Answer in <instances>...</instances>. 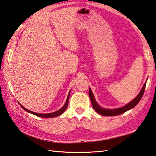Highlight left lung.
I'll list each match as a JSON object with an SVG mask.
<instances>
[{
  "label": "left lung",
  "mask_w": 156,
  "mask_h": 156,
  "mask_svg": "<svg viewBox=\"0 0 156 156\" xmlns=\"http://www.w3.org/2000/svg\"><path fill=\"white\" fill-rule=\"evenodd\" d=\"M147 82L144 84V86H142L141 90L139 93L138 95H137L136 98H135L132 101H131L126 105L121 107V108H113V109H108V108H102L98 104V102L96 101L95 96H94L93 92H92L90 88H89V93L88 95L90 97L92 105H93V108L95 110L97 113L103 116H115L118 115H120L125 113V112L129 111V110H131L133 108H134L137 104L139 103L140 99H142L143 94H144V92L145 90V86H146Z\"/></svg>",
  "instance_id": "8db88e82"
}]
</instances>
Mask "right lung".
I'll use <instances>...</instances> for the list:
<instances>
[{"label": "right lung", "mask_w": 156, "mask_h": 156, "mask_svg": "<svg viewBox=\"0 0 156 156\" xmlns=\"http://www.w3.org/2000/svg\"><path fill=\"white\" fill-rule=\"evenodd\" d=\"M70 92H69L68 97H67V99H66V103H65L64 105L63 106V107H61V108L59 110H58V111H55V112H53V113H35V112H32L31 111H30V110H27V108H24V107L20 103H19V104H20V106L25 110V111L28 112V113L34 115H36V116L43 117V118H52V117H58V115H60L62 114L63 112L66 111V108H67V107H68V100H69V97H70Z\"/></svg>", "instance_id": "add662e5"}]
</instances>
